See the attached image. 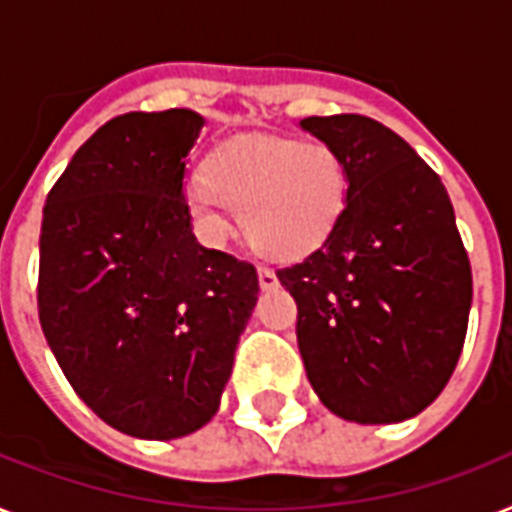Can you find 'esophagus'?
Instances as JSON below:
<instances>
[{
    "label": "esophagus",
    "mask_w": 512,
    "mask_h": 512,
    "mask_svg": "<svg viewBox=\"0 0 512 512\" xmlns=\"http://www.w3.org/2000/svg\"><path fill=\"white\" fill-rule=\"evenodd\" d=\"M257 281H260V287L263 289H273L279 284V279H276V273H273L271 268H257Z\"/></svg>",
    "instance_id": "34e87169"
}]
</instances>
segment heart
Listing matches in <instances>:
<instances>
[{"label": "heart", "mask_w": 512, "mask_h": 512, "mask_svg": "<svg viewBox=\"0 0 512 512\" xmlns=\"http://www.w3.org/2000/svg\"><path fill=\"white\" fill-rule=\"evenodd\" d=\"M204 239L223 241L241 209L247 239L263 255L295 260L319 249L348 204V167L327 143L239 135L207 156L185 188Z\"/></svg>", "instance_id": "obj_1"}]
</instances>
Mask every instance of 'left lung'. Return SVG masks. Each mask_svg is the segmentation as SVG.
Segmentation results:
<instances>
[{"label": "left lung", "mask_w": 512, "mask_h": 512, "mask_svg": "<svg viewBox=\"0 0 512 512\" xmlns=\"http://www.w3.org/2000/svg\"><path fill=\"white\" fill-rule=\"evenodd\" d=\"M348 167V204L303 263L281 268L316 396L361 425L409 420L460 361L473 276L444 183L369 116H308Z\"/></svg>", "instance_id": "left-lung-1"}]
</instances>
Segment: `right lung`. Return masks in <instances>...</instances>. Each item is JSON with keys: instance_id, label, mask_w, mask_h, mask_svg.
<instances>
[{"instance_id": "1", "label": "right lung", "mask_w": 512, "mask_h": 512, "mask_svg": "<svg viewBox=\"0 0 512 512\" xmlns=\"http://www.w3.org/2000/svg\"><path fill=\"white\" fill-rule=\"evenodd\" d=\"M204 116L106 122L47 193L39 321L76 396L111 428L170 441L215 417L255 311V265L201 247L183 180Z\"/></svg>"}]
</instances>
